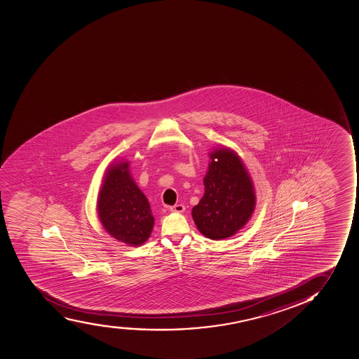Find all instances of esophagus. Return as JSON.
<instances>
[{"instance_id":"esophagus-1","label":"esophagus","mask_w":359,"mask_h":359,"mask_svg":"<svg viewBox=\"0 0 359 359\" xmlns=\"http://www.w3.org/2000/svg\"><path fill=\"white\" fill-rule=\"evenodd\" d=\"M185 210V206L183 204L174 205L170 207V212L172 213H183Z\"/></svg>"}]
</instances>
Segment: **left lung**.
I'll list each match as a JSON object with an SVG mask.
<instances>
[{"label": "left lung", "mask_w": 359, "mask_h": 359, "mask_svg": "<svg viewBox=\"0 0 359 359\" xmlns=\"http://www.w3.org/2000/svg\"><path fill=\"white\" fill-rule=\"evenodd\" d=\"M205 194L192 208V217L207 238L220 241L242 229L255 207L252 180L236 152L228 147L210 153Z\"/></svg>", "instance_id": "left-lung-1"}]
</instances>
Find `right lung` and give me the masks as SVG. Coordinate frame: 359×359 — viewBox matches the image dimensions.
Returning <instances> with one entry per match:
<instances>
[{
  "label": "right lung",
  "instance_id": "add662e5",
  "mask_svg": "<svg viewBox=\"0 0 359 359\" xmlns=\"http://www.w3.org/2000/svg\"><path fill=\"white\" fill-rule=\"evenodd\" d=\"M97 208L107 233L128 245H142L152 233V210L145 194L130 175L129 162L110 165L99 192Z\"/></svg>",
  "mask_w": 359,
  "mask_h": 359
}]
</instances>
